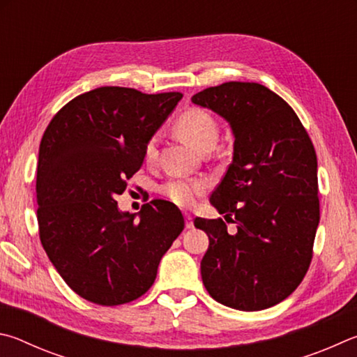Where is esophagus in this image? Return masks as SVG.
<instances>
[{
  "instance_id": "obj_1",
  "label": "esophagus",
  "mask_w": 357,
  "mask_h": 357,
  "mask_svg": "<svg viewBox=\"0 0 357 357\" xmlns=\"http://www.w3.org/2000/svg\"><path fill=\"white\" fill-rule=\"evenodd\" d=\"M185 227L186 229L195 227V222H192V216L190 213H185Z\"/></svg>"
}]
</instances>
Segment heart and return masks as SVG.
<instances>
[{"instance_id":"obj_1","label":"heart","mask_w":357,"mask_h":357,"mask_svg":"<svg viewBox=\"0 0 357 357\" xmlns=\"http://www.w3.org/2000/svg\"><path fill=\"white\" fill-rule=\"evenodd\" d=\"M178 135L183 139L191 144L192 147L197 149L199 152L204 147L216 142L218 127L208 112L202 109H190L183 112L177 119ZM156 144H158V136H152L144 147V158L146 161H152L156 156ZM208 188V182L204 178H171L169 182L161 186V192L167 199H171L174 204L180 207H190L195 204L196 197L204 195Z\"/></svg>"}]
</instances>
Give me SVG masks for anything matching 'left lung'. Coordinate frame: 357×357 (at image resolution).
Here are the masks:
<instances>
[{"label": "left lung", "mask_w": 357, "mask_h": 357, "mask_svg": "<svg viewBox=\"0 0 357 357\" xmlns=\"http://www.w3.org/2000/svg\"><path fill=\"white\" fill-rule=\"evenodd\" d=\"M230 125L234 158L210 197L236 224L196 218L208 235L201 274L210 296L254 312L290 296L309 270L320 222L317 155L296 112L259 83L230 81L191 97Z\"/></svg>", "instance_id": "obj_1"}]
</instances>
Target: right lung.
I'll return each instance as SVG.
<instances>
[{
  "mask_svg": "<svg viewBox=\"0 0 357 357\" xmlns=\"http://www.w3.org/2000/svg\"><path fill=\"white\" fill-rule=\"evenodd\" d=\"M103 86L70 100L43 133L37 165V222L50 261L87 301L119 305L144 295L185 220L172 202L121 211L144 147L182 100Z\"/></svg>",
  "mask_w": 357,
  "mask_h": 357,
  "instance_id": "1",
  "label": "right lung"
}]
</instances>
